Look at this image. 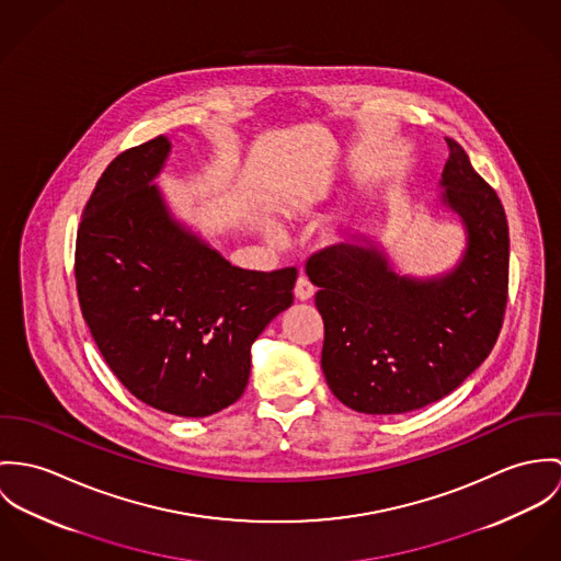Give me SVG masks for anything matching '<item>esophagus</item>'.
I'll return each mask as SVG.
<instances>
[{"label":"esophagus","instance_id":"1","mask_svg":"<svg viewBox=\"0 0 561 561\" xmlns=\"http://www.w3.org/2000/svg\"><path fill=\"white\" fill-rule=\"evenodd\" d=\"M295 297H297L299 301H308V299L313 297V286H311V282L306 275H301V277L297 279V284H295Z\"/></svg>","mask_w":561,"mask_h":561}]
</instances>
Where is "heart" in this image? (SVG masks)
Instances as JSON below:
<instances>
[{
  "label": "heart",
  "mask_w": 561,
  "mask_h": 561,
  "mask_svg": "<svg viewBox=\"0 0 561 561\" xmlns=\"http://www.w3.org/2000/svg\"><path fill=\"white\" fill-rule=\"evenodd\" d=\"M264 232H266V237L275 239V237H277V226L271 224V221H266V224H264ZM329 234H331V232H329Z\"/></svg>",
  "instance_id": "heart-1"
}]
</instances>
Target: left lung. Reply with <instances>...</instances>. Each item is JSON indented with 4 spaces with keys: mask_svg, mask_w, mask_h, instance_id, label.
Masks as SVG:
<instances>
[{
    "mask_svg": "<svg viewBox=\"0 0 561 561\" xmlns=\"http://www.w3.org/2000/svg\"><path fill=\"white\" fill-rule=\"evenodd\" d=\"M440 202L458 215L467 245L436 277L400 275L385 250L331 245L306 273L324 322L322 373L353 411L398 415L451 393L491 355L507 304L510 237L495 188L447 139Z\"/></svg>",
    "mask_w": 561,
    "mask_h": 561,
    "instance_id": "1",
    "label": "left lung"
}]
</instances>
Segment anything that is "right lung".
I'll return each instance as SVG.
<instances>
[{"instance_id":"right-lung-1","label":"right lung","mask_w":561,"mask_h":561,"mask_svg":"<svg viewBox=\"0 0 561 561\" xmlns=\"http://www.w3.org/2000/svg\"><path fill=\"white\" fill-rule=\"evenodd\" d=\"M170 150L159 135L107 165L77 230L75 279L126 389L170 415L206 417L243 396L251 344L293 306L297 268L232 266L176 221L154 185Z\"/></svg>"}]
</instances>
